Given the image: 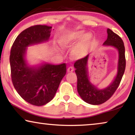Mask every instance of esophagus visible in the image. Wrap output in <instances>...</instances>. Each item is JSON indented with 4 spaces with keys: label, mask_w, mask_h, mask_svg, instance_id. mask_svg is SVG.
Listing matches in <instances>:
<instances>
[{
    "label": "esophagus",
    "mask_w": 135,
    "mask_h": 135,
    "mask_svg": "<svg viewBox=\"0 0 135 135\" xmlns=\"http://www.w3.org/2000/svg\"><path fill=\"white\" fill-rule=\"evenodd\" d=\"M74 71V68L72 67V66H70V67L68 68V73H71V72Z\"/></svg>",
    "instance_id": "esophagus-1"
}]
</instances>
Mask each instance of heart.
Returning a JSON list of instances; mask_svg holds the SVG:
<instances>
[{"instance_id": "1", "label": "heart", "mask_w": 135, "mask_h": 135, "mask_svg": "<svg viewBox=\"0 0 135 135\" xmlns=\"http://www.w3.org/2000/svg\"><path fill=\"white\" fill-rule=\"evenodd\" d=\"M83 30L69 32L63 35L60 39L62 47L69 48L80 40L79 44L73 50V55L76 58H81L85 56L92 39V34L90 32L84 34Z\"/></svg>"}]
</instances>
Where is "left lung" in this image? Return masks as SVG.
<instances>
[{"label": "left lung", "instance_id": "left-lung-1", "mask_svg": "<svg viewBox=\"0 0 135 135\" xmlns=\"http://www.w3.org/2000/svg\"><path fill=\"white\" fill-rule=\"evenodd\" d=\"M108 38L104 42L105 46H111L119 51L117 73L113 82L108 87L98 89L90 82L88 77V60L89 55L77 60L74 63L75 74L77 77V91L83 100L93 105L101 104L108 101L113 95L121 82L124 74L126 60L125 47L122 38L110 29H107Z\"/></svg>", "mask_w": 135, "mask_h": 135}]
</instances>
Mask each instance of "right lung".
I'll use <instances>...</instances> for the list:
<instances>
[{
    "instance_id": "1",
    "label": "right lung",
    "mask_w": 135,
    "mask_h": 135,
    "mask_svg": "<svg viewBox=\"0 0 135 135\" xmlns=\"http://www.w3.org/2000/svg\"><path fill=\"white\" fill-rule=\"evenodd\" d=\"M51 27L36 25L26 29L16 38L10 51L11 77L14 87L22 98L34 106H43L53 98L66 73V63L29 66L25 60L26 48L48 41Z\"/></svg>"
}]
</instances>
